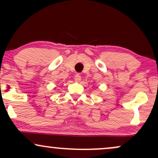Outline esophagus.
I'll list each match as a JSON object with an SVG mask.
<instances>
[{
  "label": "esophagus",
  "mask_w": 158,
  "mask_h": 158,
  "mask_svg": "<svg viewBox=\"0 0 158 158\" xmlns=\"http://www.w3.org/2000/svg\"><path fill=\"white\" fill-rule=\"evenodd\" d=\"M81 74L80 73H77L75 75V77H74V80H75L76 81H79L81 80Z\"/></svg>",
  "instance_id": "1"
}]
</instances>
